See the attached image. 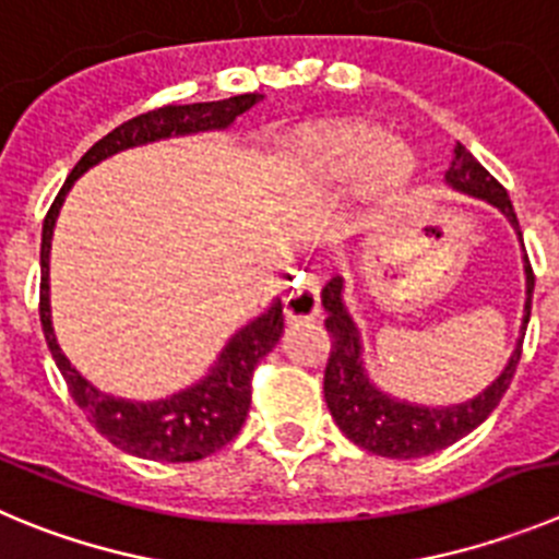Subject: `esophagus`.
<instances>
[{
    "mask_svg": "<svg viewBox=\"0 0 559 559\" xmlns=\"http://www.w3.org/2000/svg\"><path fill=\"white\" fill-rule=\"evenodd\" d=\"M322 281L317 273H300L292 284L289 295L284 297L286 320H314L322 311Z\"/></svg>",
    "mask_w": 559,
    "mask_h": 559,
    "instance_id": "obj_1",
    "label": "esophagus"
}]
</instances>
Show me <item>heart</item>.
I'll return each instance as SVG.
<instances>
[{
    "instance_id": "1",
    "label": "heart",
    "mask_w": 559,
    "mask_h": 559,
    "mask_svg": "<svg viewBox=\"0 0 559 559\" xmlns=\"http://www.w3.org/2000/svg\"><path fill=\"white\" fill-rule=\"evenodd\" d=\"M295 165L309 179L336 185L361 174L369 192H394L411 181L416 156L383 129L361 121H338L314 129L295 143Z\"/></svg>"
}]
</instances>
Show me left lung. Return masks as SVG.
<instances>
[{
  "mask_svg": "<svg viewBox=\"0 0 559 559\" xmlns=\"http://www.w3.org/2000/svg\"><path fill=\"white\" fill-rule=\"evenodd\" d=\"M447 181L455 190L468 192L474 198H483L491 206H497L513 228L519 231V217L513 212L508 190L493 179L488 170L479 165L466 151V145H455V156L447 170ZM524 245V239H521ZM526 262V306L524 322H521L519 347L510 356L504 372L493 380L479 397L468 400L452 408H419V405L397 403L385 397L383 391L369 383L361 364V338H358L356 325L342 304V278H331L322 289V306H325V328L331 333V356L325 364V403L331 416L336 419L338 430L350 438L353 444L364 447L367 452L380 457H397V461H411V457H425L438 450H447L455 441L483 425L502 403L504 391L510 389L515 367L521 361V347H524V331L530 322L532 309V289H535V273L524 253Z\"/></svg>",
  "mask_w": 559,
  "mask_h": 559,
  "instance_id": "obj_1",
  "label": "left lung"
}]
</instances>
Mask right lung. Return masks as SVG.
<instances>
[{"instance_id":"1","label":"right lung","mask_w":559,"mask_h":559,"mask_svg":"<svg viewBox=\"0 0 559 559\" xmlns=\"http://www.w3.org/2000/svg\"><path fill=\"white\" fill-rule=\"evenodd\" d=\"M262 98V93H242V96L223 98V102H198V104H165L159 109L129 118L121 127L104 134L85 156L68 174L66 185L57 192L55 203L46 212L44 239H40V325H44L46 344H49L51 358L57 369L66 378L68 391L74 403L80 405L93 421L98 432L109 444L129 455L148 457L162 463H190L209 457L212 452L223 450L242 427L250 408V380L253 369L259 367L264 356L278 344L284 333V306L275 300L267 314L245 325L226 350L217 358L215 369L206 374L192 389L179 391L168 400L156 403H127L115 400L109 394L93 389L74 367L62 356L60 344L55 338L49 309V248L55 221L60 215V206L66 201V192L71 190L76 179L93 168L96 162L118 154L132 145L154 143V140L170 138V134H192L206 132V129H226L228 123L253 107Z\"/></svg>"}]
</instances>
